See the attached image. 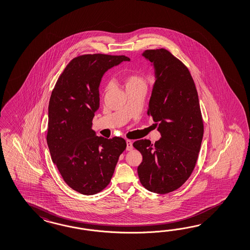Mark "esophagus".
I'll use <instances>...</instances> for the list:
<instances>
[{"label": "esophagus", "mask_w": 250, "mask_h": 250, "mask_svg": "<svg viewBox=\"0 0 250 250\" xmlns=\"http://www.w3.org/2000/svg\"><path fill=\"white\" fill-rule=\"evenodd\" d=\"M133 149V143L131 140H126V150L130 151Z\"/></svg>", "instance_id": "esophagus-1"}]
</instances>
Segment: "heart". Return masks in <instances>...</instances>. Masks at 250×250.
Wrapping results in <instances>:
<instances>
[{
  "label": "heart",
  "instance_id": "heart-1",
  "mask_svg": "<svg viewBox=\"0 0 250 250\" xmlns=\"http://www.w3.org/2000/svg\"><path fill=\"white\" fill-rule=\"evenodd\" d=\"M124 83L126 89L133 87H138V86H143L146 87V79L143 77L142 75L138 74H127L125 78H124ZM112 86L111 83H109L106 87V91L109 90Z\"/></svg>",
  "mask_w": 250,
  "mask_h": 250
}]
</instances>
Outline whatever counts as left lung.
Returning a JSON list of instances; mask_svg holds the SVG:
<instances>
[{
	"mask_svg": "<svg viewBox=\"0 0 250 250\" xmlns=\"http://www.w3.org/2000/svg\"><path fill=\"white\" fill-rule=\"evenodd\" d=\"M143 56L155 68L147 115L158 125L161 138L155 144L147 139L133 144L143 156L137 173L144 188L167 194L179 188L196 167L202 115L195 83L182 62L164 48L146 50Z\"/></svg>",
	"mask_w": 250,
	"mask_h": 250,
	"instance_id": "1",
	"label": "left lung"
}]
</instances>
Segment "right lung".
<instances>
[{
	"instance_id": "1",
	"label": "right lung",
	"mask_w": 250,
	"mask_h": 250,
	"mask_svg": "<svg viewBox=\"0 0 250 250\" xmlns=\"http://www.w3.org/2000/svg\"><path fill=\"white\" fill-rule=\"evenodd\" d=\"M123 61L130 59L102 54L77 56L64 68L50 97L46 140L52 160L64 182L83 195H95L107 187L126 148L124 138L97 136L92 129L100 106L102 77Z\"/></svg>"
}]
</instances>
